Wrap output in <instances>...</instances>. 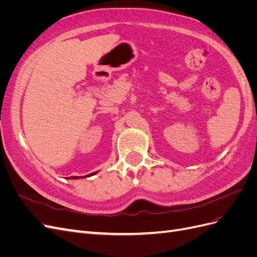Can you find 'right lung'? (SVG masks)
Segmentation results:
<instances>
[{"label":"right lung","mask_w":257,"mask_h":257,"mask_svg":"<svg viewBox=\"0 0 257 257\" xmlns=\"http://www.w3.org/2000/svg\"><path fill=\"white\" fill-rule=\"evenodd\" d=\"M94 174H95V173H93V174H90V175H87V176L89 177V176H92V175H94ZM69 178H71V179H77V178H79V177H69Z\"/></svg>","instance_id":"1"}]
</instances>
